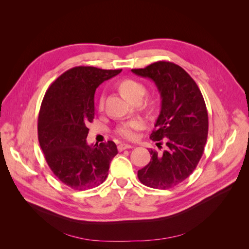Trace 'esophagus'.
<instances>
[{"label": "esophagus", "instance_id": "1", "mask_svg": "<svg viewBox=\"0 0 249 249\" xmlns=\"http://www.w3.org/2000/svg\"><path fill=\"white\" fill-rule=\"evenodd\" d=\"M133 147H134V145L127 144V143H120V144H118V146H117L119 152H122V150L126 149V148H133Z\"/></svg>", "mask_w": 249, "mask_h": 249}]
</instances>
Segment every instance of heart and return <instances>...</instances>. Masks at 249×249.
Masks as SVG:
<instances>
[{
	"mask_svg": "<svg viewBox=\"0 0 249 249\" xmlns=\"http://www.w3.org/2000/svg\"><path fill=\"white\" fill-rule=\"evenodd\" d=\"M118 88L122 93L126 96L130 101H134L135 99H141L145 91V87L142 83L133 80V79H124L119 82ZM105 104V97L102 95L99 100V108L100 110L104 109ZM143 123L140 119H134L131 122H126L124 124H122L117 126L116 134L119 135L120 137H123L126 140H135L137 138V132L141 129H143Z\"/></svg>",
	"mask_w": 249,
	"mask_h": 249,
	"instance_id": "b5f03b06",
	"label": "heart"
}]
</instances>
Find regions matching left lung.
<instances>
[{
	"mask_svg": "<svg viewBox=\"0 0 249 249\" xmlns=\"http://www.w3.org/2000/svg\"><path fill=\"white\" fill-rule=\"evenodd\" d=\"M152 79L161 94V111L150 139L166 150L150 149L149 163L138 170L140 182L166 190L182 183L196 168L205 150L209 118L205 100L195 81L182 67L158 61L144 69L132 70Z\"/></svg>",
	"mask_w": 249,
	"mask_h": 249,
	"instance_id": "1",
	"label": "left lung"
}]
</instances>
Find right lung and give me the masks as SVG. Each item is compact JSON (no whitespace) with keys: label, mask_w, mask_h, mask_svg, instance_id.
I'll return each instance as SVG.
<instances>
[{"label":"right lung","mask_w":249,"mask_h":249,"mask_svg":"<svg viewBox=\"0 0 249 249\" xmlns=\"http://www.w3.org/2000/svg\"><path fill=\"white\" fill-rule=\"evenodd\" d=\"M122 70L76 66L48 88L38 115V140L53 173L73 190L105 182L117 147L113 141L88 145L87 124L94 118V92Z\"/></svg>","instance_id":"obj_1"}]
</instances>
